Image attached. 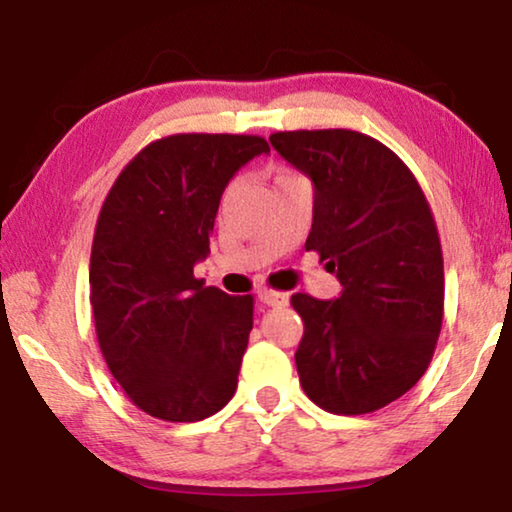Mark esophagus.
Instances as JSON below:
<instances>
[{
    "label": "esophagus",
    "mask_w": 512,
    "mask_h": 512,
    "mask_svg": "<svg viewBox=\"0 0 512 512\" xmlns=\"http://www.w3.org/2000/svg\"><path fill=\"white\" fill-rule=\"evenodd\" d=\"M260 302H264L267 306H288L290 297L285 292L271 290V288H262L260 290Z\"/></svg>",
    "instance_id": "1"
}]
</instances>
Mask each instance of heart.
<instances>
[{"label":"heart","instance_id":"1","mask_svg":"<svg viewBox=\"0 0 512 512\" xmlns=\"http://www.w3.org/2000/svg\"><path fill=\"white\" fill-rule=\"evenodd\" d=\"M281 177H290V175H281ZM281 177H278V180H281Z\"/></svg>","mask_w":512,"mask_h":512}]
</instances>
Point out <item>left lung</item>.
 Returning <instances> with one entry per match:
<instances>
[{
  "label": "left lung",
  "instance_id": "obj_1",
  "mask_svg": "<svg viewBox=\"0 0 512 512\" xmlns=\"http://www.w3.org/2000/svg\"><path fill=\"white\" fill-rule=\"evenodd\" d=\"M271 145L313 182L306 250L342 295H292L304 393L332 414H367L424 377L442 327L440 236L417 177L386 145L346 128L281 131Z\"/></svg>",
  "mask_w": 512,
  "mask_h": 512
}]
</instances>
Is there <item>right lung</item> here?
<instances>
[{"label":"right lung","instance_id":"1","mask_svg":"<svg viewBox=\"0 0 512 512\" xmlns=\"http://www.w3.org/2000/svg\"><path fill=\"white\" fill-rule=\"evenodd\" d=\"M260 135L177 133L121 170L91 250V306L102 358L149 417L201 421L229 403L252 330V295L229 297L194 276L217 208Z\"/></svg>","mask_w":512,"mask_h":512}]
</instances>
